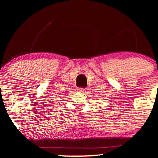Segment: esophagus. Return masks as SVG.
Masks as SVG:
<instances>
[{
  "label": "esophagus",
  "mask_w": 158,
  "mask_h": 158,
  "mask_svg": "<svg viewBox=\"0 0 158 158\" xmlns=\"http://www.w3.org/2000/svg\"><path fill=\"white\" fill-rule=\"evenodd\" d=\"M78 90H79V91H81V92L84 93V92L86 91V88H78Z\"/></svg>",
  "instance_id": "obj_1"
}]
</instances>
